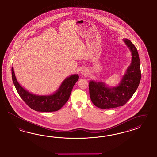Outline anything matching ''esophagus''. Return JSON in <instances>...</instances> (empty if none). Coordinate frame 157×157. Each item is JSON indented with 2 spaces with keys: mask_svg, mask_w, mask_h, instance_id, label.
<instances>
[{
  "mask_svg": "<svg viewBox=\"0 0 157 157\" xmlns=\"http://www.w3.org/2000/svg\"><path fill=\"white\" fill-rule=\"evenodd\" d=\"M81 74L82 75H87L88 74V71L87 70V69L83 68L81 70Z\"/></svg>",
  "mask_w": 157,
  "mask_h": 157,
  "instance_id": "1",
  "label": "esophagus"
}]
</instances>
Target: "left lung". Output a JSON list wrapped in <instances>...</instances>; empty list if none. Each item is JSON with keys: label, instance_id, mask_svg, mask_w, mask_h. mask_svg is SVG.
<instances>
[{"label": "left lung", "instance_id": "left-lung-1", "mask_svg": "<svg viewBox=\"0 0 157 157\" xmlns=\"http://www.w3.org/2000/svg\"><path fill=\"white\" fill-rule=\"evenodd\" d=\"M123 41L131 52L132 61L118 85L109 86L102 81H89L90 97L98 108L105 109L123 106L140 85L141 74L138 52L130 40L123 38Z\"/></svg>", "mask_w": 157, "mask_h": 157}]
</instances>
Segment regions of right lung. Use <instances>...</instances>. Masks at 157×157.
I'll return each instance as SVG.
<instances>
[{
  "mask_svg": "<svg viewBox=\"0 0 157 157\" xmlns=\"http://www.w3.org/2000/svg\"><path fill=\"white\" fill-rule=\"evenodd\" d=\"M11 71L13 85L21 99L31 109L40 112H52L60 110L67 102L74 86L79 79L78 74H72L64 79L54 93L36 95L29 91L19 83L13 67Z\"/></svg>",
  "mask_w": 157,
  "mask_h": 157,
  "instance_id": "add662e5",
  "label": "right lung"
}]
</instances>
